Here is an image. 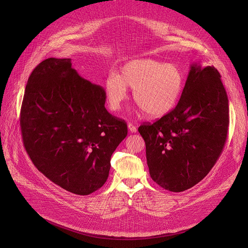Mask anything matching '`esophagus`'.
Here are the masks:
<instances>
[{
  "mask_svg": "<svg viewBox=\"0 0 248 248\" xmlns=\"http://www.w3.org/2000/svg\"><path fill=\"white\" fill-rule=\"evenodd\" d=\"M127 127H128L129 131H131V133H137V131H138L137 125H136V124H131V123H129V124H127Z\"/></svg>",
  "mask_w": 248,
  "mask_h": 248,
  "instance_id": "esophagus-1",
  "label": "esophagus"
}]
</instances>
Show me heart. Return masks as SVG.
Here are the masks:
<instances>
[{"mask_svg":"<svg viewBox=\"0 0 248 248\" xmlns=\"http://www.w3.org/2000/svg\"><path fill=\"white\" fill-rule=\"evenodd\" d=\"M133 88L134 100L152 116L170 112L181 96L184 76L173 63L150 58L126 62L120 74L110 73L104 81V93L110 109L119 110L127 97V88Z\"/></svg>","mask_w":248,"mask_h":248,"instance_id":"obj_1","label":"heart"}]
</instances>
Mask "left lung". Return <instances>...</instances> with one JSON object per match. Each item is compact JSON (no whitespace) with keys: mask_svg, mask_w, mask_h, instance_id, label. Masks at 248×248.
Instances as JSON below:
<instances>
[{"mask_svg":"<svg viewBox=\"0 0 248 248\" xmlns=\"http://www.w3.org/2000/svg\"><path fill=\"white\" fill-rule=\"evenodd\" d=\"M228 112V97L217 69L191 64L176 108L154 124L139 127L155 183L182 192L205 178L225 145Z\"/></svg>","mask_w":248,"mask_h":248,"instance_id":"left-lung-1","label":"left lung"}]
</instances>
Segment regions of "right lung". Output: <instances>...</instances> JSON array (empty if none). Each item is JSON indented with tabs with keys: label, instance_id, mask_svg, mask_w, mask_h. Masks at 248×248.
<instances>
[{
	"label": "right lung",
	"instance_id": "right-lung-1",
	"mask_svg": "<svg viewBox=\"0 0 248 248\" xmlns=\"http://www.w3.org/2000/svg\"><path fill=\"white\" fill-rule=\"evenodd\" d=\"M106 98L70 58L42 61L26 85L20 121L26 151L39 171L73 194L103 186L111 155L127 135L124 121L104 108Z\"/></svg>",
	"mask_w": 248,
	"mask_h": 248
}]
</instances>
